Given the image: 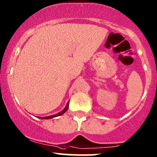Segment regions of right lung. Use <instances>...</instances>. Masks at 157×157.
<instances>
[{
	"mask_svg": "<svg viewBox=\"0 0 157 157\" xmlns=\"http://www.w3.org/2000/svg\"><path fill=\"white\" fill-rule=\"evenodd\" d=\"M68 105H69V101L68 103H67V105L66 107H65V108L63 109L62 111L60 112V113L56 114V115H51V116H49V117H39V118H41V119H50V118H53V117H58V116H60V115H62L63 114H64L68 110Z\"/></svg>",
	"mask_w": 157,
	"mask_h": 157,
	"instance_id": "add662e5",
	"label": "right lung"
}]
</instances>
